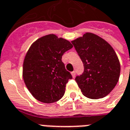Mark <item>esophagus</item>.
Returning <instances> with one entry per match:
<instances>
[{
	"mask_svg": "<svg viewBox=\"0 0 130 130\" xmlns=\"http://www.w3.org/2000/svg\"><path fill=\"white\" fill-rule=\"evenodd\" d=\"M71 74H72V76L73 78H74L75 76H76V72H75L74 71V72H72L71 73Z\"/></svg>",
	"mask_w": 130,
	"mask_h": 130,
	"instance_id": "obj_1",
	"label": "esophagus"
}]
</instances>
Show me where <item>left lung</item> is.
Wrapping results in <instances>:
<instances>
[{
  "mask_svg": "<svg viewBox=\"0 0 130 130\" xmlns=\"http://www.w3.org/2000/svg\"><path fill=\"white\" fill-rule=\"evenodd\" d=\"M83 62L84 72L75 80L85 96H106L119 81L121 65L115 51L103 38L87 32L72 41Z\"/></svg>",
  "mask_w": 130,
  "mask_h": 130,
  "instance_id": "obj_1",
  "label": "left lung"
}]
</instances>
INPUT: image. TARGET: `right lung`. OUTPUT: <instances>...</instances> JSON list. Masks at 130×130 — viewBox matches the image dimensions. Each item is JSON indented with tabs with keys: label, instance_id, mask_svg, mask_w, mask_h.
Listing matches in <instances>:
<instances>
[{
	"label": "right lung",
	"instance_id": "obj_1",
	"mask_svg": "<svg viewBox=\"0 0 130 130\" xmlns=\"http://www.w3.org/2000/svg\"><path fill=\"white\" fill-rule=\"evenodd\" d=\"M73 45L70 41L48 34L32 43L23 61V78L36 99L45 103L56 102L65 94L72 76L62 62V56Z\"/></svg>",
	"mask_w": 130,
	"mask_h": 130
}]
</instances>
